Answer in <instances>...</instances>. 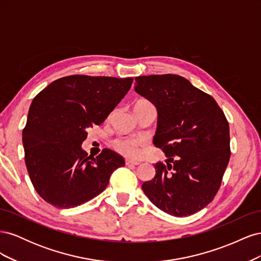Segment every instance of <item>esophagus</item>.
<instances>
[{"label": "esophagus", "instance_id": "1", "mask_svg": "<svg viewBox=\"0 0 261 261\" xmlns=\"http://www.w3.org/2000/svg\"><path fill=\"white\" fill-rule=\"evenodd\" d=\"M125 164H126V165H138V164H139V162H137V161H133V160H128V159H126V160H125Z\"/></svg>", "mask_w": 261, "mask_h": 261}]
</instances>
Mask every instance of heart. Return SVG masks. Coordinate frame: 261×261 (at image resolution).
I'll list each match as a JSON object with an SVG mask.
<instances>
[{
  "instance_id": "1",
  "label": "heart",
  "mask_w": 261,
  "mask_h": 261,
  "mask_svg": "<svg viewBox=\"0 0 261 261\" xmlns=\"http://www.w3.org/2000/svg\"><path fill=\"white\" fill-rule=\"evenodd\" d=\"M141 107H153L150 101L146 99H140L135 103V108ZM146 145V139L143 137H135V136H125L120 137L113 141V147L117 152L125 155L126 158L135 159L140 155L141 149Z\"/></svg>"
}]
</instances>
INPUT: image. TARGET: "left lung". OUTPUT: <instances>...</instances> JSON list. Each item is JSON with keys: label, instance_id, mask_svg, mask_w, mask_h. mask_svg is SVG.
Returning a JSON list of instances; mask_svg holds the SVG:
<instances>
[{"label": "left lung", "instance_id": "left-lung-1", "mask_svg": "<svg viewBox=\"0 0 261 261\" xmlns=\"http://www.w3.org/2000/svg\"><path fill=\"white\" fill-rule=\"evenodd\" d=\"M135 91L156 108L153 145L167 155L154 177L141 186L155 207L174 217L191 216L218 193L230 160V127L208 93L178 75L135 78Z\"/></svg>", "mask_w": 261, "mask_h": 261}]
</instances>
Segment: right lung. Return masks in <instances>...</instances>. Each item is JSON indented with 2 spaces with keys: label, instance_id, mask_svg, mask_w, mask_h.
I'll return each mask as SVG.
<instances>
[{
  "label": "right lung",
  "instance_id": "add662e5",
  "mask_svg": "<svg viewBox=\"0 0 261 261\" xmlns=\"http://www.w3.org/2000/svg\"><path fill=\"white\" fill-rule=\"evenodd\" d=\"M133 78L72 75L54 81L34 98L22 130L25 162L39 196L57 208H74L101 194L124 167L110 149L97 156L82 148L130 89Z\"/></svg>",
  "mask_w": 261,
  "mask_h": 261
}]
</instances>
